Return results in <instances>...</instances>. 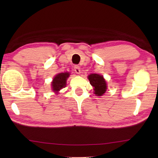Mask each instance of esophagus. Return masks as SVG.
Returning a JSON list of instances; mask_svg holds the SVG:
<instances>
[{"instance_id":"obj_1","label":"esophagus","mask_w":158,"mask_h":158,"mask_svg":"<svg viewBox=\"0 0 158 158\" xmlns=\"http://www.w3.org/2000/svg\"><path fill=\"white\" fill-rule=\"evenodd\" d=\"M74 70L77 74H80L81 73V70H80V67L78 66H75V68H74Z\"/></svg>"}]
</instances>
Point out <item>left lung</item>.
Here are the masks:
<instances>
[{
    "label": "left lung",
    "instance_id": "left-lung-1",
    "mask_svg": "<svg viewBox=\"0 0 158 158\" xmlns=\"http://www.w3.org/2000/svg\"><path fill=\"white\" fill-rule=\"evenodd\" d=\"M90 84L94 87V94L96 96H102L106 91L107 85L103 76L99 74H90L88 75Z\"/></svg>",
    "mask_w": 158,
    "mask_h": 158
}]
</instances>
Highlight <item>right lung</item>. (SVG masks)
<instances>
[{"label": "right lung", "mask_w": 158, "mask_h": 158, "mask_svg": "<svg viewBox=\"0 0 158 158\" xmlns=\"http://www.w3.org/2000/svg\"><path fill=\"white\" fill-rule=\"evenodd\" d=\"M70 75L69 73H61L56 75L53 79L52 82V90L58 94L60 89L65 88L66 85V80Z\"/></svg>", "instance_id": "add662e5"}]
</instances>
